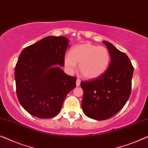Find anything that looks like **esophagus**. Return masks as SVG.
<instances>
[{
    "label": "esophagus",
    "instance_id": "34e87169",
    "mask_svg": "<svg viewBox=\"0 0 148 148\" xmlns=\"http://www.w3.org/2000/svg\"><path fill=\"white\" fill-rule=\"evenodd\" d=\"M80 82H81V81L80 79H77L76 80V86H79L80 85Z\"/></svg>",
    "mask_w": 148,
    "mask_h": 148
}]
</instances>
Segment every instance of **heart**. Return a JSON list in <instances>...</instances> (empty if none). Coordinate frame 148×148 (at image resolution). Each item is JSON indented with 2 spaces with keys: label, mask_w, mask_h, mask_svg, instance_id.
I'll return each instance as SVG.
<instances>
[{
  "label": "heart",
  "mask_w": 148,
  "mask_h": 148,
  "mask_svg": "<svg viewBox=\"0 0 148 148\" xmlns=\"http://www.w3.org/2000/svg\"><path fill=\"white\" fill-rule=\"evenodd\" d=\"M110 62V54L106 48L90 43L74 46L64 59L68 72H74L77 68V64H79L80 73L88 80L98 78L104 74Z\"/></svg>",
  "instance_id": "obj_1"
}]
</instances>
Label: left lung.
<instances>
[{
    "mask_svg": "<svg viewBox=\"0 0 148 148\" xmlns=\"http://www.w3.org/2000/svg\"><path fill=\"white\" fill-rule=\"evenodd\" d=\"M110 54L105 73L90 82H82L83 112L88 118L104 120L112 118L124 106L131 93L134 68L128 57L112 44L102 41Z\"/></svg>",
    "mask_w": 148,
    "mask_h": 148,
    "instance_id": "1",
    "label": "left lung"
}]
</instances>
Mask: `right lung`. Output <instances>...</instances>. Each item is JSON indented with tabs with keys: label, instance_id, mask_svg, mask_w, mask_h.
Listing matches in <instances>:
<instances>
[{
	"label": "right lung",
	"instance_id": "obj_1",
	"mask_svg": "<svg viewBox=\"0 0 148 148\" xmlns=\"http://www.w3.org/2000/svg\"><path fill=\"white\" fill-rule=\"evenodd\" d=\"M69 40L46 36L25 48L15 66L18 99L23 108L39 118H50L60 112L67 94L76 87V78L59 66Z\"/></svg>",
	"mask_w": 148,
	"mask_h": 148
}]
</instances>
